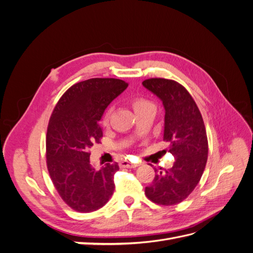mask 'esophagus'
Returning a JSON list of instances; mask_svg holds the SVG:
<instances>
[{
	"instance_id": "1",
	"label": "esophagus",
	"mask_w": 253,
	"mask_h": 253,
	"mask_svg": "<svg viewBox=\"0 0 253 253\" xmlns=\"http://www.w3.org/2000/svg\"><path fill=\"white\" fill-rule=\"evenodd\" d=\"M119 166H120V168H127V169H135V168L138 167V165L128 163V162H126H126H121L119 164Z\"/></svg>"
}]
</instances>
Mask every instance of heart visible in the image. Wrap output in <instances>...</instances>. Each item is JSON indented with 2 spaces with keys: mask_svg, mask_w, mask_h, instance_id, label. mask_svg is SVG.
I'll return each instance as SVG.
<instances>
[{
  "mask_svg": "<svg viewBox=\"0 0 253 253\" xmlns=\"http://www.w3.org/2000/svg\"><path fill=\"white\" fill-rule=\"evenodd\" d=\"M132 106L133 109L137 114L142 113V112H147V111H154L155 106L150 100L142 97H135L132 99ZM109 120H110V113L106 112L104 114V116L102 118V125L104 126H109Z\"/></svg>",
  "mask_w": 253,
  "mask_h": 253,
  "instance_id": "b5f03b06",
  "label": "heart"
}]
</instances>
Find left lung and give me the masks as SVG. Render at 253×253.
<instances>
[{
    "instance_id": "1",
    "label": "left lung",
    "mask_w": 253,
    "mask_h": 253,
    "mask_svg": "<svg viewBox=\"0 0 253 253\" xmlns=\"http://www.w3.org/2000/svg\"><path fill=\"white\" fill-rule=\"evenodd\" d=\"M142 85L163 101L164 140L174 156L171 169H155V177L144 193L157 205L179 204L200 182L208 158V139L202 114L189 91L174 80L151 78Z\"/></svg>"
}]
</instances>
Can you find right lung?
<instances>
[{"mask_svg":"<svg viewBox=\"0 0 253 253\" xmlns=\"http://www.w3.org/2000/svg\"><path fill=\"white\" fill-rule=\"evenodd\" d=\"M127 85L114 78L76 83L60 98L51 114L46 134L47 169L59 195L75 211L100 209L114 193L118 164L95 169L89 149L103 136L99 121L105 109Z\"/></svg>","mask_w":253,"mask_h":253,"instance_id":"1","label":"right lung"}]
</instances>
